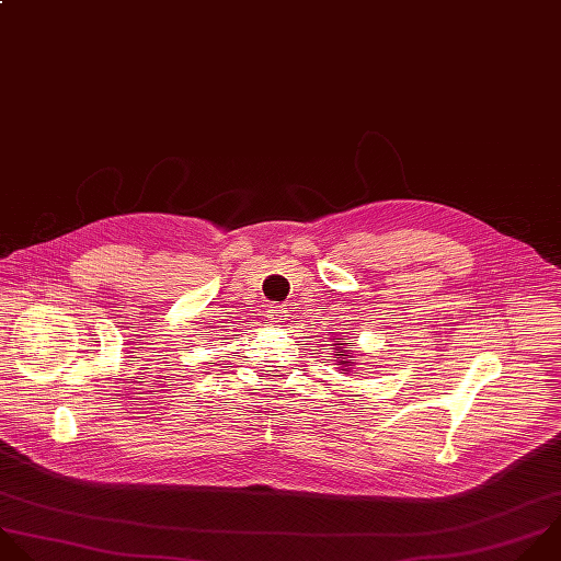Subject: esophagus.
I'll list each match as a JSON object with an SVG mask.
<instances>
[{
  "label": "esophagus",
  "mask_w": 561,
  "mask_h": 561,
  "mask_svg": "<svg viewBox=\"0 0 561 561\" xmlns=\"http://www.w3.org/2000/svg\"><path fill=\"white\" fill-rule=\"evenodd\" d=\"M284 317H286V308L282 304H268V308H266V319L268 321L279 323V321H284Z\"/></svg>",
  "instance_id": "1"
}]
</instances>
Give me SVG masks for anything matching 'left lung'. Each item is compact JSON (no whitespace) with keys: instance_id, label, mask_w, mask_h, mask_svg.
Here are the masks:
<instances>
[{"instance_id":"1","label":"left lung","mask_w":561,"mask_h":561,"mask_svg":"<svg viewBox=\"0 0 561 561\" xmlns=\"http://www.w3.org/2000/svg\"><path fill=\"white\" fill-rule=\"evenodd\" d=\"M336 345H343V343H336ZM343 356H347V354H336V358H343ZM341 363V360H339ZM345 363H350V360H345Z\"/></svg>"}]
</instances>
